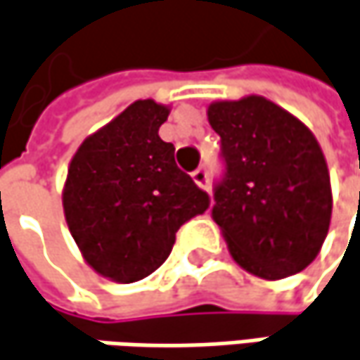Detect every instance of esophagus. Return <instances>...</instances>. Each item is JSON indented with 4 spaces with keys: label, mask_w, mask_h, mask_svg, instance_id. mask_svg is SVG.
I'll list each match as a JSON object with an SVG mask.
<instances>
[{
    "label": "esophagus",
    "mask_w": 360,
    "mask_h": 360,
    "mask_svg": "<svg viewBox=\"0 0 360 360\" xmlns=\"http://www.w3.org/2000/svg\"><path fill=\"white\" fill-rule=\"evenodd\" d=\"M191 179H193V183H195L197 187H201V189H210L207 171H205L203 167H199V169H195V171L191 173Z\"/></svg>",
    "instance_id": "esophagus-1"
}]
</instances>
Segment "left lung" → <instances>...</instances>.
<instances>
[{
    "mask_svg": "<svg viewBox=\"0 0 360 360\" xmlns=\"http://www.w3.org/2000/svg\"><path fill=\"white\" fill-rule=\"evenodd\" d=\"M221 136L226 179L211 217L233 262L262 280H282L319 256L333 215L328 165L300 118L258 94L207 106Z\"/></svg>",
    "mask_w": 360,
    "mask_h": 360,
    "instance_id": "1",
    "label": "left lung"
}]
</instances>
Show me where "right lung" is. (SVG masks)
Masks as SVG:
<instances>
[{
  "instance_id": "obj_1",
  "label": "right lung",
  "mask_w": 360,
  "mask_h": 360,
  "mask_svg": "<svg viewBox=\"0 0 360 360\" xmlns=\"http://www.w3.org/2000/svg\"><path fill=\"white\" fill-rule=\"evenodd\" d=\"M169 104L134 101L88 134L68 165L64 217L88 266L131 284L169 258L175 233L210 207V197L175 165L159 136Z\"/></svg>"
}]
</instances>
